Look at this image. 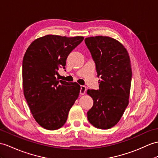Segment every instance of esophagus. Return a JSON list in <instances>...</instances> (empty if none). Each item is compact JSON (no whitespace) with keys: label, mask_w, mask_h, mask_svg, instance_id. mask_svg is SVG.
I'll use <instances>...</instances> for the list:
<instances>
[{"label":"esophagus","mask_w":158,"mask_h":158,"mask_svg":"<svg viewBox=\"0 0 158 158\" xmlns=\"http://www.w3.org/2000/svg\"><path fill=\"white\" fill-rule=\"evenodd\" d=\"M86 91V87L85 86H80V94H85V92Z\"/></svg>","instance_id":"1"}]
</instances>
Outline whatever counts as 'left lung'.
I'll return each instance as SVG.
<instances>
[{
    "label": "left lung",
    "mask_w": 158,
    "mask_h": 158,
    "mask_svg": "<svg viewBox=\"0 0 158 158\" xmlns=\"http://www.w3.org/2000/svg\"><path fill=\"white\" fill-rule=\"evenodd\" d=\"M84 41L101 77L98 90H87L94 101L88 120L95 127L108 129L119 121L129 104L132 78L129 56L120 42L109 37H90Z\"/></svg>",
    "instance_id": "8db88e82"
}]
</instances>
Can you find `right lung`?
Returning <instances> with one entry per match:
<instances>
[{"instance_id":"add662e5","label":"right lung","mask_w":158,"mask_h":158,"mask_svg":"<svg viewBox=\"0 0 158 158\" xmlns=\"http://www.w3.org/2000/svg\"><path fill=\"white\" fill-rule=\"evenodd\" d=\"M84 37L48 35L33 41L23 60V86L34 118L48 130L61 128L78 98L80 86L56 78L60 68Z\"/></svg>"}]
</instances>
